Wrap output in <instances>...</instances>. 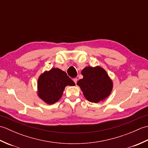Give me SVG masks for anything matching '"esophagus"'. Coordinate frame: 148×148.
I'll list each match as a JSON object with an SVG mask.
<instances>
[{"mask_svg":"<svg viewBox=\"0 0 148 148\" xmlns=\"http://www.w3.org/2000/svg\"><path fill=\"white\" fill-rule=\"evenodd\" d=\"M73 81L75 83V84H76L77 81V78H74V79H73Z\"/></svg>","mask_w":148,"mask_h":148,"instance_id":"1","label":"esophagus"}]
</instances>
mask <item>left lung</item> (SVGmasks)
<instances>
[{
	"mask_svg": "<svg viewBox=\"0 0 148 148\" xmlns=\"http://www.w3.org/2000/svg\"><path fill=\"white\" fill-rule=\"evenodd\" d=\"M81 74L83 78L77 81L85 98L97 103L107 98L112 89V82L104 69L100 67H86Z\"/></svg>",
	"mask_w": 148,
	"mask_h": 148,
	"instance_id": "left-lung-1",
	"label": "left lung"
}]
</instances>
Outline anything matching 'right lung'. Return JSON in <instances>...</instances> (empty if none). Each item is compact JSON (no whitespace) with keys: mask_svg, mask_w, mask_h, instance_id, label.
Returning <instances> with one entry per match:
<instances>
[{"mask_svg":"<svg viewBox=\"0 0 148 148\" xmlns=\"http://www.w3.org/2000/svg\"><path fill=\"white\" fill-rule=\"evenodd\" d=\"M74 86L75 83L66 72L58 68L46 71L38 79V96L44 102L53 104L61 98L66 86Z\"/></svg>","mask_w":148,"mask_h":148,"instance_id":"add662e5","label":"right lung"}]
</instances>
